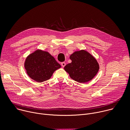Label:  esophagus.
I'll return each mask as SVG.
<instances>
[{
	"label": "esophagus",
	"mask_w": 130,
	"mask_h": 130,
	"mask_svg": "<svg viewBox=\"0 0 130 130\" xmlns=\"http://www.w3.org/2000/svg\"><path fill=\"white\" fill-rule=\"evenodd\" d=\"M61 65H62V66L63 67H64L66 65V63H65V62H62V63H61Z\"/></svg>",
	"instance_id": "esophagus-1"
}]
</instances>
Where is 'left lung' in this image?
Segmentation results:
<instances>
[{"label":"left lung","mask_w":130,"mask_h":130,"mask_svg":"<svg viewBox=\"0 0 130 130\" xmlns=\"http://www.w3.org/2000/svg\"><path fill=\"white\" fill-rule=\"evenodd\" d=\"M71 63L64 67L70 77L81 83L87 82L97 75L99 65L96 59L84 50L77 51L70 55Z\"/></svg>","instance_id":"8db88e82"}]
</instances>
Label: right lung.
<instances>
[{
  "label": "right lung",
  "instance_id": "add662e5",
  "mask_svg": "<svg viewBox=\"0 0 130 130\" xmlns=\"http://www.w3.org/2000/svg\"><path fill=\"white\" fill-rule=\"evenodd\" d=\"M24 66L30 78L38 82L49 80L54 71L61 67L49 52L41 50L29 54Z\"/></svg>",
  "mask_w": 130,
  "mask_h": 130
}]
</instances>
